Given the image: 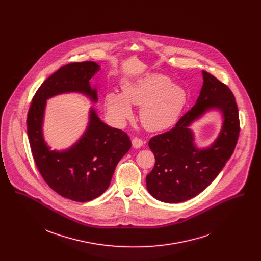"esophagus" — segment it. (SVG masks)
<instances>
[{"instance_id":"esophagus-1","label":"esophagus","mask_w":261,"mask_h":261,"mask_svg":"<svg viewBox=\"0 0 261 261\" xmlns=\"http://www.w3.org/2000/svg\"><path fill=\"white\" fill-rule=\"evenodd\" d=\"M132 144H133V147H134L135 149H140V148H142V147H143L144 142H143V140H142V139L134 138V139L132 140Z\"/></svg>"}]
</instances>
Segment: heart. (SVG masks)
I'll list each match as a JSON object with an SVG mask.
<instances>
[{"instance_id":"b5f03b06","label":"heart","mask_w":261,"mask_h":261,"mask_svg":"<svg viewBox=\"0 0 261 261\" xmlns=\"http://www.w3.org/2000/svg\"><path fill=\"white\" fill-rule=\"evenodd\" d=\"M186 92L165 75L149 73L122 86V94L110 92L106 107L113 119L122 122L133 114L130 105L139 106L142 124L159 132L172 126L186 105Z\"/></svg>"}]
</instances>
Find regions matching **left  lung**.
I'll list each match as a JSON object with an SVG mask.
<instances>
[{
  "label": "left lung",
  "mask_w": 261,
  "mask_h": 261,
  "mask_svg": "<svg viewBox=\"0 0 261 261\" xmlns=\"http://www.w3.org/2000/svg\"><path fill=\"white\" fill-rule=\"evenodd\" d=\"M202 74L204 82L196 105L175 127L149 140L155 163L146 178L147 189L162 202H184L204 191L221 172L238 141L240 123L232 91L215 76L206 71ZM214 108L224 115L222 132L211 147L199 150L193 144V134L188 126Z\"/></svg>",
  "instance_id": "1"
}]
</instances>
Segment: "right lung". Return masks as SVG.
I'll use <instances>...</instances> for the list:
<instances>
[{
  "mask_svg": "<svg viewBox=\"0 0 261 261\" xmlns=\"http://www.w3.org/2000/svg\"><path fill=\"white\" fill-rule=\"evenodd\" d=\"M99 69L93 61L62 66L38 88L27 116L30 148L39 173L57 194L77 202H87L105 193L132 142L124 132L101 121L91 109L87 128L79 141L62 151L50 150L42 134L44 111L48 98L66 92L83 93L96 102L97 92L89 80Z\"/></svg>",
  "mask_w": 261,
  "mask_h": 261,
  "instance_id": "1",
  "label": "right lung"
}]
</instances>
